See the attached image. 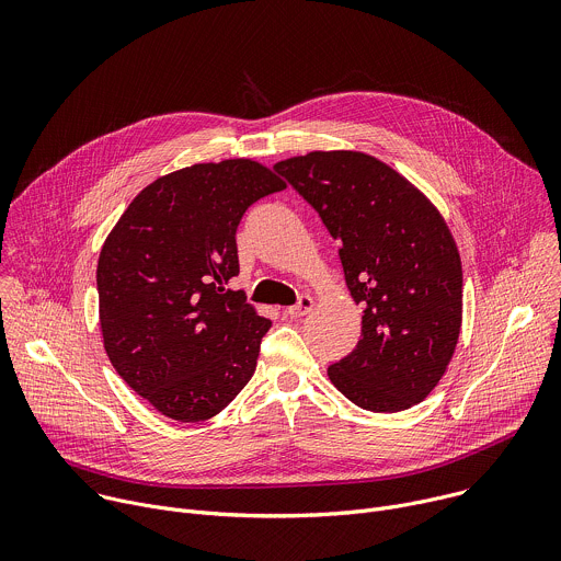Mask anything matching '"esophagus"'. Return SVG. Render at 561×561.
Masks as SVG:
<instances>
[{
    "label": "esophagus",
    "instance_id": "obj_1",
    "mask_svg": "<svg viewBox=\"0 0 561 561\" xmlns=\"http://www.w3.org/2000/svg\"><path fill=\"white\" fill-rule=\"evenodd\" d=\"M312 304H314V301H312V297L301 295V297L297 299V304H295V306H290V308L286 310V314H288V317H295V319H297V317H304L306 312H310V310H312Z\"/></svg>",
    "mask_w": 561,
    "mask_h": 561
}]
</instances>
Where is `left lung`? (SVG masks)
I'll list each match as a JSON object with an SVG mask.
<instances>
[{
    "mask_svg": "<svg viewBox=\"0 0 561 561\" xmlns=\"http://www.w3.org/2000/svg\"><path fill=\"white\" fill-rule=\"evenodd\" d=\"M275 171L340 242L362 340L329 366L335 388L373 413L407 411L437 386L461 329V260L439 210L379 159L314 150Z\"/></svg>",
    "mask_w": 561,
    "mask_h": 561,
    "instance_id": "obj_1",
    "label": "left lung"
}]
</instances>
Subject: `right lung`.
<instances>
[{"label": "right lung", "mask_w": 561, "mask_h": 561, "mask_svg": "<svg viewBox=\"0 0 561 561\" xmlns=\"http://www.w3.org/2000/svg\"><path fill=\"white\" fill-rule=\"evenodd\" d=\"M284 188L251 159L195 164L148 184L106 237L98 262L104 348L162 415L210 420L253 377L271 319L224 286L239 273V221Z\"/></svg>", "instance_id": "right-lung-1"}]
</instances>
